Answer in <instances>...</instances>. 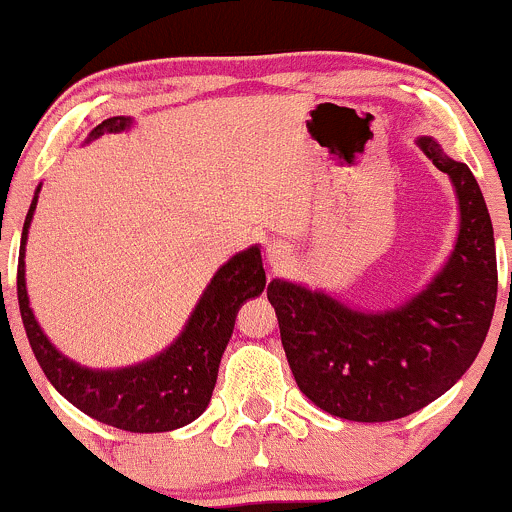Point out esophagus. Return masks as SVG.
<instances>
[{
  "label": "esophagus",
  "mask_w": 512,
  "mask_h": 512,
  "mask_svg": "<svg viewBox=\"0 0 512 512\" xmlns=\"http://www.w3.org/2000/svg\"><path fill=\"white\" fill-rule=\"evenodd\" d=\"M268 258H271V263L276 268H283L288 263V256H285L283 249H268Z\"/></svg>",
  "instance_id": "esophagus-1"
}]
</instances>
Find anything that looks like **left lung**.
<instances>
[{"mask_svg": "<svg viewBox=\"0 0 512 512\" xmlns=\"http://www.w3.org/2000/svg\"><path fill=\"white\" fill-rule=\"evenodd\" d=\"M420 148L452 178L461 210L454 254L427 290L378 315L285 280L266 290L298 388L344 420H398L447 393L474 364L496 310V244L481 188L437 141L425 136Z\"/></svg>", "mask_w": 512, "mask_h": 512, "instance_id": "8db88e82", "label": "left lung"}]
</instances>
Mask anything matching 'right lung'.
Here are the masks:
<instances>
[{
    "label": "right lung",
    "mask_w": 512,
    "mask_h": 512,
    "mask_svg": "<svg viewBox=\"0 0 512 512\" xmlns=\"http://www.w3.org/2000/svg\"><path fill=\"white\" fill-rule=\"evenodd\" d=\"M129 124L131 119L126 117L104 119L92 131L90 139H97L104 131H122ZM38 190L26 214L24 232H21L16 293H19L26 337L48 381L85 415L126 432L178 430L200 417L212 398L219 361L232 337L241 302L256 298L266 288V271H263L258 246L232 256L214 273L200 302L192 310L183 334L161 356L146 364L119 368V371H92L65 359L56 346L48 342L29 307L24 280V244L36 210Z\"/></svg>",
    "instance_id": "obj_1"
}]
</instances>
